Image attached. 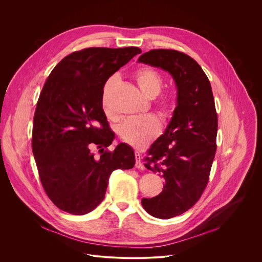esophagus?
Segmentation results:
<instances>
[{
	"mask_svg": "<svg viewBox=\"0 0 262 262\" xmlns=\"http://www.w3.org/2000/svg\"><path fill=\"white\" fill-rule=\"evenodd\" d=\"M135 155H136V167H137L138 169L144 170L145 167H144L143 164H142V157H141V155H140L138 151H136Z\"/></svg>",
	"mask_w": 262,
	"mask_h": 262,
	"instance_id": "1",
	"label": "esophagus"
}]
</instances>
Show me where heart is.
I'll list each match as a JSON object with an SVG mask.
<instances>
[{"label": "heart", "instance_id": "1", "mask_svg": "<svg viewBox=\"0 0 262 262\" xmlns=\"http://www.w3.org/2000/svg\"><path fill=\"white\" fill-rule=\"evenodd\" d=\"M134 79L141 92L148 98H155L162 90L163 79L161 74L150 67H141L137 69L134 73ZM117 83V78H111L105 82L102 89L101 105L105 116L108 119L115 118L113 111L111 108V99ZM171 108L172 99L169 96L162 97L159 101L160 113L164 117H167L170 115ZM160 132L161 122L152 115L126 120L118 129L121 140L135 148L145 147L159 136Z\"/></svg>", "mask_w": 262, "mask_h": 262}]
</instances>
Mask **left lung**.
Instances as JSON below:
<instances>
[{
	"label": "left lung",
	"instance_id": "8db88e82",
	"mask_svg": "<svg viewBox=\"0 0 262 262\" xmlns=\"http://www.w3.org/2000/svg\"><path fill=\"white\" fill-rule=\"evenodd\" d=\"M144 63L168 71L174 80L176 107L164 134L148 150L144 166L165 179L163 191L143 198L152 216L171 219L189 210L201 197L215 155L217 116L210 83L200 65L175 50H152Z\"/></svg>",
	"mask_w": 262,
	"mask_h": 262
}]
</instances>
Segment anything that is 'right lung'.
<instances>
[{"instance_id": "right-lung-1", "label": "right lung", "mask_w": 262, "mask_h": 262, "mask_svg": "<svg viewBox=\"0 0 262 262\" xmlns=\"http://www.w3.org/2000/svg\"><path fill=\"white\" fill-rule=\"evenodd\" d=\"M141 52L89 48L68 55L50 73L35 111L32 150L47 195L63 211H92L104 199L112 172L135 166V152L125 143L103 151L115 135L101 94L112 74ZM93 144L101 148L99 158L91 152Z\"/></svg>"}]
</instances>
